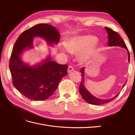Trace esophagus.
<instances>
[{"instance_id":"34e87169","label":"esophagus","mask_w":135,"mask_h":135,"mask_svg":"<svg viewBox=\"0 0 135 135\" xmlns=\"http://www.w3.org/2000/svg\"><path fill=\"white\" fill-rule=\"evenodd\" d=\"M73 70H74V69H73V68L72 66H69L68 69V73H71V72L73 71Z\"/></svg>"}]
</instances>
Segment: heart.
<instances>
[{"label":"heart","instance_id":"1","mask_svg":"<svg viewBox=\"0 0 135 135\" xmlns=\"http://www.w3.org/2000/svg\"><path fill=\"white\" fill-rule=\"evenodd\" d=\"M97 44V38L93 35H78L65 42L64 49L71 54L79 52L80 61L86 62L92 57Z\"/></svg>","mask_w":135,"mask_h":135}]
</instances>
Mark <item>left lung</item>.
<instances>
[{"label": "left lung", "mask_w": 135, "mask_h": 135, "mask_svg": "<svg viewBox=\"0 0 135 135\" xmlns=\"http://www.w3.org/2000/svg\"><path fill=\"white\" fill-rule=\"evenodd\" d=\"M105 30H107L108 32V46L109 47H120L126 49L127 52L128 54V61L129 62V51L126 45L123 41V40L122 39V38L120 36V35L118 34L117 32L113 31L112 30L111 28L109 27H105ZM85 68L83 67L80 69V72L81 75V80L80 82V85L79 88V91L80 93V95L82 97L83 99L85 100V101L88 103V104H92V105H100L102 104H105L109 103V102L113 101L114 99L118 96L119 93L117 94L116 96L111 98V99H99V98L96 97V96H93L92 94L89 92L88 89L85 87L84 82H85V71H84ZM127 82V81H126ZM126 83H125L123 85V87H122V89L124 87V85Z\"/></svg>", "instance_id": "8db88e82"}]
</instances>
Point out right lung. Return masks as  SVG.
<instances>
[{
	"label": "right lung",
	"instance_id": "obj_1",
	"mask_svg": "<svg viewBox=\"0 0 135 135\" xmlns=\"http://www.w3.org/2000/svg\"><path fill=\"white\" fill-rule=\"evenodd\" d=\"M36 37L54 46L59 43L60 34L55 27L44 23L36 25L23 32L13 46L9 69L13 84L18 91L31 100L43 101L54 94L62 78L68 75V66L52 61L50 55L33 65L24 62L23 54L34 48L33 40Z\"/></svg>",
	"mask_w": 135,
	"mask_h": 135
}]
</instances>
